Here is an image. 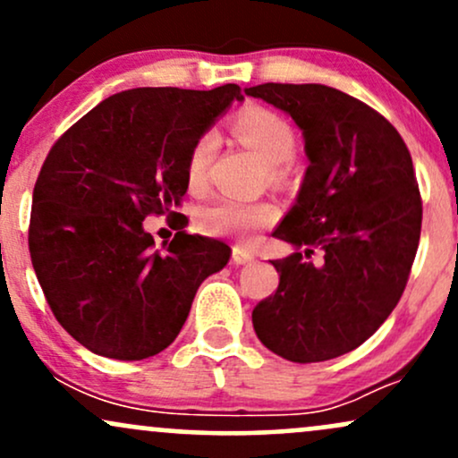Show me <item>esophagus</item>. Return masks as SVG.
I'll use <instances>...</instances> for the list:
<instances>
[{
  "instance_id": "1",
  "label": "esophagus",
  "mask_w": 458,
  "mask_h": 458,
  "mask_svg": "<svg viewBox=\"0 0 458 458\" xmlns=\"http://www.w3.org/2000/svg\"><path fill=\"white\" fill-rule=\"evenodd\" d=\"M254 260V254L247 250H241V247H234L233 250V262L234 265H247V262Z\"/></svg>"
}]
</instances>
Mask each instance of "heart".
Instances as JSON below:
<instances>
[{"instance_id": "obj_1", "label": "heart", "mask_w": 458, "mask_h": 458, "mask_svg": "<svg viewBox=\"0 0 458 458\" xmlns=\"http://www.w3.org/2000/svg\"><path fill=\"white\" fill-rule=\"evenodd\" d=\"M234 133L250 146L267 165L277 172V165L295 155L297 138L291 123L280 114L262 107H247L236 115ZM217 150L215 133L199 135L187 157V185L199 191L207 185L208 167ZM276 222V208L267 202H241L234 198H215L204 204L198 213V225L204 234L233 236L239 241H251L259 230Z\"/></svg>"}]
</instances>
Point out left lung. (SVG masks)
I'll list each match as a JSON object with an SVG mask.
<instances>
[{"label": "left lung", "instance_id": "left-lung-1", "mask_svg": "<svg viewBox=\"0 0 458 458\" xmlns=\"http://www.w3.org/2000/svg\"><path fill=\"white\" fill-rule=\"evenodd\" d=\"M295 120L308 170L273 234L297 251L271 260L276 295L251 312L256 335L288 361L312 364L366 343L407 286L422 228V198L398 131L349 94L320 83L245 88ZM299 246L321 251L302 260Z\"/></svg>", "mask_w": 458, "mask_h": 458}]
</instances>
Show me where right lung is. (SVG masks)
<instances>
[{
    "instance_id": "obj_1",
    "label": "right lung",
    "mask_w": 458,
    "mask_h": 458,
    "mask_svg": "<svg viewBox=\"0 0 458 458\" xmlns=\"http://www.w3.org/2000/svg\"><path fill=\"white\" fill-rule=\"evenodd\" d=\"M233 101H243L234 83L118 92L47 155L31 198V265L57 323L92 353L124 361L161 353L199 284L228 265L230 247L187 234L176 208L189 150ZM148 214L182 225L163 250L140 224Z\"/></svg>"
}]
</instances>
